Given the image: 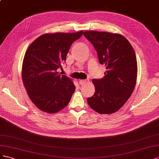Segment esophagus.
Returning a JSON list of instances; mask_svg holds the SVG:
<instances>
[{
  "mask_svg": "<svg viewBox=\"0 0 159 159\" xmlns=\"http://www.w3.org/2000/svg\"><path fill=\"white\" fill-rule=\"evenodd\" d=\"M87 82V80H79V84H84Z\"/></svg>",
  "mask_w": 159,
  "mask_h": 159,
  "instance_id": "obj_1",
  "label": "esophagus"
}]
</instances>
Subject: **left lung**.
<instances>
[{
	"instance_id": "1",
	"label": "left lung",
	"mask_w": 159,
	"mask_h": 159,
	"mask_svg": "<svg viewBox=\"0 0 159 159\" xmlns=\"http://www.w3.org/2000/svg\"><path fill=\"white\" fill-rule=\"evenodd\" d=\"M96 49L100 64L106 66L103 78L93 79L95 93L89 105L100 114L119 111L131 96L137 76V62L133 47L123 36L98 31H84Z\"/></svg>"
}]
</instances>
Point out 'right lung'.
<instances>
[{
    "label": "right lung",
    "mask_w": 159,
    "mask_h": 159,
    "mask_svg": "<svg viewBox=\"0 0 159 159\" xmlns=\"http://www.w3.org/2000/svg\"><path fill=\"white\" fill-rule=\"evenodd\" d=\"M83 33L44 34L26 50L22 66V82L31 101L40 111L55 113L70 102L75 86L57 70L62 69L70 46Z\"/></svg>",
    "instance_id": "right-lung-1"
}]
</instances>
